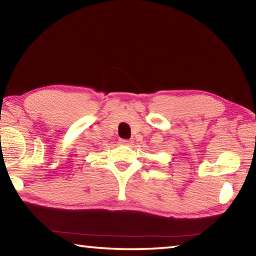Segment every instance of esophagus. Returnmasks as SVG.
Segmentation results:
<instances>
[{"mask_svg": "<svg viewBox=\"0 0 256 256\" xmlns=\"http://www.w3.org/2000/svg\"><path fill=\"white\" fill-rule=\"evenodd\" d=\"M120 144H125V146H130L132 144V140H125V138H124V140H120Z\"/></svg>", "mask_w": 256, "mask_h": 256, "instance_id": "34e87169", "label": "esophagus"}]
</instances>
